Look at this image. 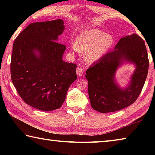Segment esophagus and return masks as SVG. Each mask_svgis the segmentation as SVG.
<instances>
[{
  "mask_svg": "<svg viewBox=\"0 0 155 155\" xmlns=\"http://www.w3.org/2000/svg\"><path fill=\"white\" fill-rule=\"evenodd\" d=\"M83 72H84V69L81 67H78L77 69V74L78 77H81L83 74Z\"/></svg>",
  "mask_w": 155,
  "mask_h": 155,
  "instance_id": "obj_1",
  "label": "esophagus"
}]
</instances>
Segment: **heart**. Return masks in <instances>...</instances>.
Returning <instances> with one entry per match:
<instances>
[{
  "label": "heart",
  "mask_w": 155,
  "mask_h": 155,
  "mask_svg": "<svg viewBox=\"0 0 155 155\" xmlns=\"http://www.w3.org/2000/svg\"><path fill=\"white\" fill-rule=\"evenodd\" d=\"M114 38L98 29L83 31L77 37L73 49L84 54L88 62H96L102 58L114 44Z\"/></svg>",
  "instance_id": "heart-1"
}]
</instances>
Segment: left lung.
Returning a JSON list of instances; mask_svg holds the SVG:
<instances>
[{
    "label": "left lung",
    "mask_w": 155,
    "mask_h": 155,
    "mask_svg": "<svg viewBox=\"0 0 155 155\" xmlns=\"http://www.w3.org/2000/svg\"><path fill=\"white\" fill-rule=\"evenodd\" d=\"M125 64L135 66L128 83L122 87L117 70ZM148 56L144 41L135 33L120 39L113 51L88 68V94L91 106L101 113L119 111L132 104L143 87L148 71Z\"/></svg>",
    "instance_id": "8db88e82"
}]
</instances>
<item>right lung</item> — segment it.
I'll list each match as a JSON object with an SVG mask.
<instances>
[{
    "label": "right lung",
    "mask_w": 155,
    "mask_h": 155,
    "mask_svg": "<svg viewBox=\"0 0 155 155\" xmlns=\"http://www.w3.org/2000/svg\"><path fill=\"white\" fill-rule=\"evenodd\" d=\"M61 19L31 23L13 44L12 83L26 103L41 111L59 109L77 78V65L63 61L65 46L58 43Z\"/></svg>",
    "instance_id": "obj_1"
}]
</instances>
